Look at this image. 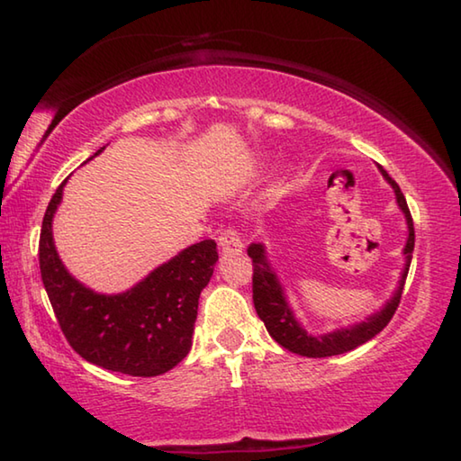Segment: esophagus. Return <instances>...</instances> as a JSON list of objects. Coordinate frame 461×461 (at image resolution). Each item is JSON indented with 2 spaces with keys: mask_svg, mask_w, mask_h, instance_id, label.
I'll return each mask as SVG.
<instances>
[{
  "mask_svg": "<svg viewBox=\"0 0 461 461\" xmlns=\"http://www.w3.org/2000/svg\"><path fill=\"white\" fill-rule=\"evenodd\" d=\"M217 244H220L223 254H240L241 248H244L240 240V233L233 228H225L217 233Z\"/></svg>",
  "mask_w": 461,
  "mask_h": 461,
  "instance_id": "34e87169",
  "label": "esophagus"
}]
</instances>
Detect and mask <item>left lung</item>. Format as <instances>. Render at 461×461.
Returning a JSON list of instances; mask_svg holds the SVG:
<instances>
[{
	"mask_svg": "<svg viewBox=\"0 0 461 461\" xmlns=\"http://www.w3.org/2000/svg\"><path fill=\"white\" fill-rule=\"evenodd\" d=\"M380 173L386 178L388 185L394 189L396 203H399L404 217H407L409 238H407V246H404L407 264H404L401 283L393 299H390L386 305L378 311V313H374L366 319V321L349 325L346 330L323 333V335L307 333L294 319L291 307H288L283 286H280L275 270L270 268V264L267 260V249H264L262 244H252L248 248V256L252 258V267H254L252 299H254L256 313H258L264 325H267L272 339L278 341L280 346L288 349V352L307 356V357H327V356L346 354L349 349H354L368 339H372L374 335H378L388 325L390 319H393L394 311L399 309L402 286H404V280H407L409 267H411V256H412V249H415V228H412V217L401 186L388 176V173L382 167H380Z\"/></svg>",
	"mask_w": 461,
	"mask_h": 461,
	"instance_id": "8db88e82",
	"label": "left lung"
}]
</instances>
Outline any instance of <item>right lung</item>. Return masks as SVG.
Listing matches in <instances>:
<instances>
[{
	"label": "right lung",
	"instance_id": "1",
	"mask_svg": "<svg viewBox=\"0 0 461 461\" xmlns=\"http://www.w3.org/2000/svg\"><path fill=\"white\" fill-rule=\"evenodd\" d=\"M65 183L46 207L38 260L68 346L87 362L112 372L144 378L168 372L191 349L199 294L213 275L217 244L203 240L189 246L126 293H93L68 275L54 248L52 217Z\"/></svg>",
	"mask_w": 461,
	"mask_h": 461
}]
</instances>
